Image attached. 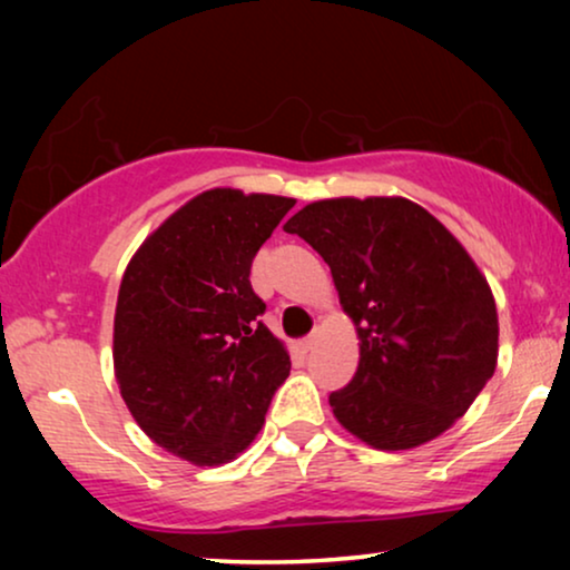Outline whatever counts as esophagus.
<instances>
[{"instance_id":"34e87169","label":"esophagus","mask_w":570,"mask_h":570,"mask_svg":"<svg viewBox=\"0 0 570 570\" xmlns=\"http://www.w3.org/2000/svg\"><path fill=\"white\" fill-rule=\"evenodd\" d=\"M316 340H318V330L311 332L308 337H303V342H301L303 350H311V347H314V345H316Z\"/></svg>"}]
</instances>
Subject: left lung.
Wrapping results in <instances>:
<instances>
[{
    "label": "left lung",
    "mask_w": 570,
    "mask_h": 570,
    "mask_svg": "<svg viewBox=\"0 0 570 570\" xmlns=\"http://www.w3.org/2000/svg\"><path fill=\"white\" fill-rule=\"evenodd\" d=\"M283 228L330 264L361 340L337 423L379 451L446 433L498 365L493 291L454 233L404 197L318 199Z\"/></svg>",
    "instance_id": "obj_1"
}]
</instances>
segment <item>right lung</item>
I'll return each instance as SVG.
<instances>
[{
  "label": "right lung",
  "mask_w": 570,
  "mask_h": 570,
  "mask_svg": "<svg viewBox=\"0 0 570 570\" xmlns=\"http://www.w3.org/2000/svg\"><path fill=\"white\" fill-rule=\"evenodd\" d=\"M291 197L217 186L142 240L114 314V373L147 439L194 466L252 446L291 355L259 314L252 262Z\"/></svg>",
  "instance_id": "right-lung-1"
}]
</instances>
